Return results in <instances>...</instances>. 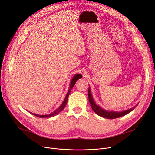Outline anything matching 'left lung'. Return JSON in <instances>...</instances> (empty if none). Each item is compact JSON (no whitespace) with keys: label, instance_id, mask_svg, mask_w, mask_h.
I'll list each match as a JSON object with an SVG mask.
<instances>
[{"label":"left lung","instance_id":"left-lung-1","mask_svg":"<svg viewBox=\"0 0 155 155\" xmlns=\"http://www.w3.org/2000/svg\"><path fill=\"white\" fill-rule=\"evenodd\" d=\"M88 99H89V102L93 110H94V112L98 116L104 117V118H107V119H115V118H117V117L125 116L128 113H130L131 111H132L135 107V106H134L131 109L120 111V112H118V111H112V110L109 111V110L104 109L99 106V105H97L95 103L94 97H93L91 95L90 87H89V89H88ZM137 105L138 104L136 105V106H137Z\"/></svg>","mask_w":155,"mask_h":155}]
</instances>
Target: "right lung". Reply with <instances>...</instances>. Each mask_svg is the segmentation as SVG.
Wrapping results in <instances>:
<instances>
[{
    "instance_id": "right-lung-1",
    "label": "right lung",
    "mask_w": 155,
    "mask_h": 155,
    "mask_svg": "<svg viewBox=\"0 0 155 155\" xmlns=\"http://www.w3.org/2000/svg\"><path fill=\"white\" fill-rule=\"evenodd\" d=\"M81 78H82V75H81V74H76L75 76H74V77L71 79V81L70 83L69 90H68V91L67 93L66 96L64 98V100L62 104H61V106L60 107H58L56 110L53 111V113H51L50 114H45V115L37 114H34V113H31L32 114H33V115H34L37 117H42V118H45V117H53V116H56L57 114H58L59 113H60L61 111L64 109L65 106H66V104H67V101H68V98H69V96L70 95V93L71 91L72 88H73V86H74V84H76V83L78 80L79 79H81Z\"/></svg>"
}]
</instances>
